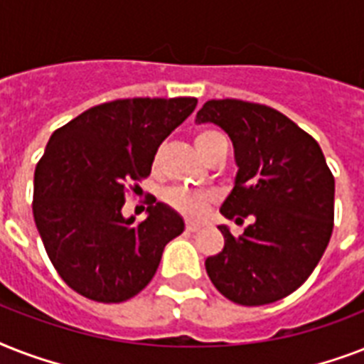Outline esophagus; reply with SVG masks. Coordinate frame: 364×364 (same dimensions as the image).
Returning <instances> with one entry per match:
<instances>
[{
	"label": "esophagus",
	"instance_id": "esophagus-1",
	"mask_svg": "<svg viewBox=\"0 0 364 364\" xmlns=\"http://www.w3.org/2000/svg\"><path fill=\"white\" fill-rule=\"evenodd\" d=\"M185 228H187L188 232H198L200 228H202V225H198V223L187 221V225H185Z\"/></svg>",
	"mask_w": 364,
	"mask_h": 364
}]
</instances>
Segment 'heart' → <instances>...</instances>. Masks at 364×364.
<instances>
[{
  "label": "heart",
  "mask_w": 364,
  "mask_h": 364,
  "mask_svg": "<svg viewBox=\"0 0 364 364\" xmlns=\"http://www.w3.org/2000/svg\"><path fill=\"white\" fill-rule=\"evenodd\" d=\"M221 134L215 130H202L196 134L194 137V143H196V149H204L211 139H215ZM166 204L173 208L177 213H181L183 217L187 219H193V221H200L204 219L205 213L210 211L213 200H215V194L211 191H202V188H185V187H173L168 188L164 193Z\"/></svg>",
  "instance_id": "obj_1"
}]
</instances>
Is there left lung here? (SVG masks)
Segmentation results:
<instances>
[{"instance_id":"8db88e82","label":"left lung","mask_w":364,"mask_h":364,"mask_svg":"<svg viewBox=\"0 0 364 364\" xmlns=\"http://www.w3.org/2000/svg\"><path fill=\"white\" fill-rule=\"evenodd\" d=\"M196 122L221 126L232 139L238 173L221 213L251 217L242 236L227 225L225 247L205 259L217 291L242 306L285 299L310 277L334 225V177L319 143L268 105L210 100Z\"/></svg>"}]
</instances>
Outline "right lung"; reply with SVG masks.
Listing matches in <instances>:
<instances>
[{"label":"right lung","instance_id":"add662e5","mask_svg":"<svg viewBox=\"0 0 364 364\" xmlns=\"http://www.w3.org/2000/svg\"><path fill=\"white\" fill-rule=\"evenodd\" d=\"M196 98H132L96 105L54 132L33 176V219L60 277L96 302H124L153 279L166 243L185 230L156 202L122 215L128 185L151 173L160 143Z\"/></svg>","mask_w":364,"mask_h":364}]
</instances>
